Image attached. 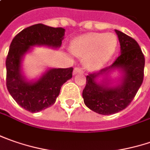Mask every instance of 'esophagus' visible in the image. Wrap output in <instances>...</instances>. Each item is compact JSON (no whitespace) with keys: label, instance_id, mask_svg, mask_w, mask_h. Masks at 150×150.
Instances as JSON below:
<instances>
[{"label":"esophagus","instance_id":"34e87169","mask_svg":"<svg viewBox=\"0 0 150 150\" xmlns=\"http://www.w3.org/2000/svg\"><path fill=\"white\" fill-rule=\"evenodd\" d=\"M78 73H83V69L81 68H80V67H76V68L74 69V71H73V74L74 75H76V74H78Z\"/></svg>","mask_w":150,"mask_h":150}]
</instances>
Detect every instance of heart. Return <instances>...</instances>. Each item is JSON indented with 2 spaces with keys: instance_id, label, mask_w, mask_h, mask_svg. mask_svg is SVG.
<instances>
[{
  "instance_id": "heart-1",
  "label": "heart",
  "mask_w": 150,
  "mask_h": 150,
  "mask_svg": "<svg viewBox=\"0 0 150 150\" xmlns=\"http://www.w3.org/2000/svg\"><path fill=\"white\" fill-rule=\"evenodd\" d=\"M117 46V38L112 34L90 33L73 42L71 51L78 57H84L86 66L96 69L102 66L112 55Z\"/></svg>"
}]
</instances>
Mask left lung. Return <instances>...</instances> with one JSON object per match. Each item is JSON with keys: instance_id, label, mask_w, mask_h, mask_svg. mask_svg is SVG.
Instances as JSON below:
<instances>
[{"instance_id": "8db88e82", "label": "left lung", "mask_w": 150, "mask_h": 150, "mask_svg": "<svg viewBox=\"0 0 150 150\" xmlns=\"http://www.w3.org/2000/svg\"><path fill=\"white\" fill-rule=\"evenodd\" d=\"M120 42L121 54L113 64L99 72L86 76L82 96L86 106L95 112L111 115L125 109L134 100L144 81V56L133 38L115 30ZM117 68L123 73L119 84L112 87L107 82L97 83V78Z\"/></svg>"}]
</instances>
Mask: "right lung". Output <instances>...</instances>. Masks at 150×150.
<instances>
[{"label":"right lung","mask_w":150,"mask_h":150,"mask_svg":"<svg viewBox=\"0 0 150 150\" xmlns=\"http://www.w3.org/2000/svg\"><path fill=\"white\" fill-rule=\"evenodd\" d=\"M64 31L38 23L21 31L11 42L6 60V87L16 103L30 112L54 104L63 84L72 78L73 68L50 69L37 81H27L21 69L23 56L36 45L59 48Z\"/></svg>","instance_id":"1"}]
</instances>
